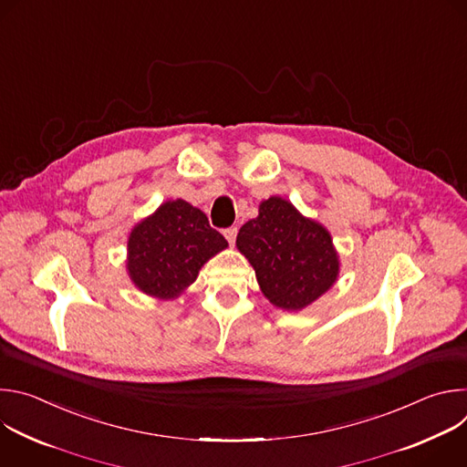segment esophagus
<instances>
[{"label":"esophagus","instance_id":"obj_1","mask_svg":"<svg viewBox=\"0 0 467 467\" xmlns=\"http://www.w3.org/2000/svg\"><path fill=\"white\" fill-rule=\"evenodd\" d=\"M236 233H238L236 227H229V229L223 231V236L227 238V242H229L231 245H234V242H236Z\"/></svg>","mask_w":467,"mask_h":467}]
</instances>
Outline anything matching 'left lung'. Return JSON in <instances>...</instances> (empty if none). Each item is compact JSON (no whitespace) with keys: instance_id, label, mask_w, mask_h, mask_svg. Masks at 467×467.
Instances as JSON below:
<instances>
[{"instance_id":"1","label":"left lung","mask_w":467,"mask_h":467,"mask_svg":"<svg viewBox=\"0 0 467 467\" xmlns=\"http://www.w3.org/2000/svg\"><path fill=\"white\" fill-rule=\"evenodd\" d=\"M236 247L254 268L262 294L285 310L314 303L340 272L328 231L277 195L262 202L258 216L242 225Z\"/></svg>"}]
</instances>
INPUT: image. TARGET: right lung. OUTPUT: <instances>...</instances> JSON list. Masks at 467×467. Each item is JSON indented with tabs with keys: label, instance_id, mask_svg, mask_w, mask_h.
<instances>
[{
	"label": "right lung",
	"instance_id": "right-lung-1",
	"mask_svg": "<svg viewBox=\"0 0 467 467\" xmlns=\"http://www.w3.org/2000/svg\"><path fill=\"white\" fill-rule=\"evenodd\" d=\"M227 247L205 213L182 199L162 203L129 234L127 272L139 290L173 299L195 279L202 265Z\"/></svg>",
	"mask_w": 467,
	"mask_h": 467
}]
</instances>
